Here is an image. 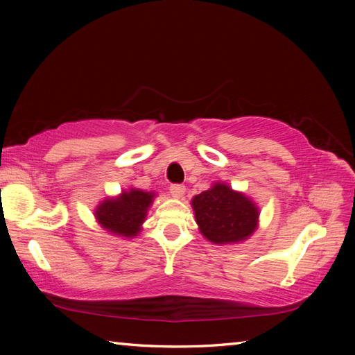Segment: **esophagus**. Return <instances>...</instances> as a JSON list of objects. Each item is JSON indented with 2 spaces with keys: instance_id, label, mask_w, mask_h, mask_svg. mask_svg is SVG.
<instances>
[{
  "instance_id": "1",
  "label": "esophagus",
  "mask_w": 355,
  "mask_h": 355,
  "mask_svg": "<svg viewBox=\"0 0 355 355\" xmlns=\"http://www.w3.org/2000/svg\"><path fill=\"white\" fill-rule=\"evenodd\" d=\"M184 192H186V187H184L183 184H177V183H173V184H171V186H169V193L172 195V197H175V198H182L183 195H184Z\"/></svg>"
}]
</instances>
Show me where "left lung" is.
I'll list each match as a JSON object with an SVG mask.
<instances>
[{
    "instance_id": "left-lung-1",
    "label": "left lung",
    "mask_w": 355,
    "mask_h": 355,
    "mask_svg": "<svg viewBox=\"0 0 355 355\" xmlns=\"http://www.w3.org/2000/svg\"><path fill=\"white\" fill-rule=\"evenodd\" d=\"M200 230L215 244H230L250 236L258 223V209L243 193L218 183L192 200Z\"/></svg>"
}]
</instances>
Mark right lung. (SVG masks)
<instances>
[{
    "instance_id": "obj_1",
    "label": "right lung",
    "mask_w": 355,
    "mask_h": 355,
    "mask_svg": "<svg viewBox=\"0 0 355 355\" xmlns=\"http://www.w3.org/2000/svg\"><path fill=\"white\" fill-rule=\"evenodd\" d=\"M153 198L154 193L131 189L116 200L103 201L96 210V218L108 232L131 238L140 232Z\"/></svg>"
}]
</instances>
